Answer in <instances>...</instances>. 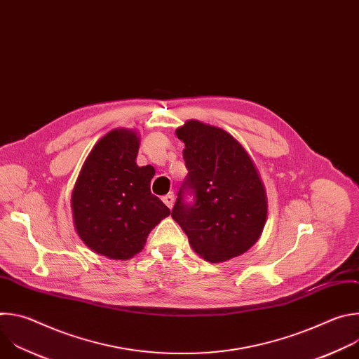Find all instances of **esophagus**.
Here are the masks:
<instances>
[{
    "label": "esophagus",
    "mask_w": 359,
    "mask_h": 359,
    "mask_svg": "<svg viewBox=\"0 0 359 359\" xmlns=\"http://www.w3.org/2000/svg\"><path fill=\"white\" fill-rule=\"evenodd\" d=\"M163 203L166 204V206H168L169 209H172V208H173V204H175V194H173V193L166 194V196L163 197Z\"/></svg>",
    "instance_id": "34e87169"
}]
</instances>
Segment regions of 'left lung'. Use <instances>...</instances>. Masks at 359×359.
<instances>
[{
    "mask_svg": "<svg viewBox=\"0 0 359 359\" xmlns=\"http://www.w3.org/2000/svg\"><path fill=\"white\" fill-rule=\"evenodd\" d=\"M189 170L172 210L194 252L209 263L238 257L260 238L267 220V193L243 144L222 128L187 121L176 129ZM189 187L195 203L182 200Z\"/></svg>",
    "mask_w": 359,
    "mask_h": 359,
    "instance_id": "left-lung-1",
    "label": "left lung"
}]
</instances>
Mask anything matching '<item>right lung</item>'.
Listing matches in <instances>:
<instances>
[{
  "instance_id": "right-lung-1",
  "label": "right lung",
  "mask_w": 359,
  "mask_h": 359,
  "mask_svg": "<svg viewBox=\"0 0 359 359\" xmlns=\"http://www.w3.org/2000/svg\"><path fill=\"white\" fill-rule=\"evenodd\" d=\"M139 143L133 129L107 133L92 147L72 191L78 236L93 252L112 260L140 252L149 233L170 215L150 191L155 168L136 165Z\"/></svg>"
}]
</instances>
